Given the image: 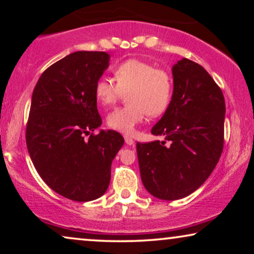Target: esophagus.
<instances>
[{"label": "esophagus", "mask_w": 254, "mask_h": 254, "mask_svg": "<svg viewBox=\"0 0 254 254\" xmlns=\"http://www.w3.org/2000/svg\"><path fill=\"white\" fill-rule=\"evenodd\" d=\"M125 142H126V144L128 145L134 144V140L130 136H128V135H125Z\"/></svg>", "instance_id": "obj_1"}]
</instances>
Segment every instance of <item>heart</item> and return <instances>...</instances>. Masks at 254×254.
Returning a JSON list of instances; mask_svg holds the SVG:
<instances>
[{
  "label": "heart",
  "instance_id": "obj_1",
  "mask_svg": "<svg viewBox=\"0 0 254 254\" xmlns=\"http://www.w3.org/2000/svg\"><path fill=\"white\" fill-rule=\"evenodd\" d=\"M111 78L99 77L95 84V96L104 106L112 105L127 93L128 105L112 111L107 125L124 134H131L147 114L157 117L168 109L172 97V78L164 69L156 68L150 62L129 59L114 69Z\"/></svg>",
  "mask_w": 254,
  "mask_h": 254
}]
</instances>
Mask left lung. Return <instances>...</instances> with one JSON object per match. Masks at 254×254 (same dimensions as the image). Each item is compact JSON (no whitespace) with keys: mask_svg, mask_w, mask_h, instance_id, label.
<instances>
[{"mask_svg":"<svg viewBox=\"0 0 254 254\" xmlns=\"http://www.w3.org/2000/svg\"><path fill=\"white\" fill-rule=\"evenodd\" d=\"M172 76L171 102L151 129L165 141L136 143L145 190L168 201L190 195L213 172L223 151L225 117L222 90L203 67L182 59Z\"/></svg>","mask_w":254,"mask_h":254,"instance_id":"left-lung-1","label":"left lung"}]
</instances>
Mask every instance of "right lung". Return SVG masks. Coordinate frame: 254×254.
<instances>
[{"label": "right lung", "mask_w": 254, "mask_h": 254, "mask_svg": "<svg viewBox=\"0 0 254 254\" xmlns=\"http://www.w3.org/2000/svg\"><path fill=\"white\" fill-rule=\"evenodd\" d=\"M109 62L105 52H75L48 67L32 93L26 125L31 161L54 192L78 202L106 192L125 142L116 130L93 134L102 125L95 84Z\"/></svg>", "instance_id": "1"}]
</instances>
